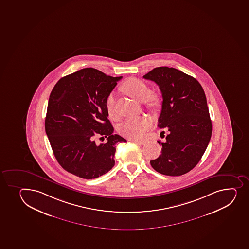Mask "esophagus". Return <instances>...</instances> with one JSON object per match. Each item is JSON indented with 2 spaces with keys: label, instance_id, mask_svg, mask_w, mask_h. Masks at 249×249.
<instances>
[{
  "label": "esophagus",
  "instance_id": "obj_1",
  "mask_svg": "<svg viewBox=\"0 0 249 249\" xmlns=\"http://www.w3.org/2000/svg\"><path fill=\"white\" fill-rule=\"evenodd\" d=\"M133 142L135 143H137V144H141V145H144V144H146V141H144V140H141V141H136V140H133Z\"/></svg>",
  "mask_w": 249,
  "mask_h": 249
}]
</instances>
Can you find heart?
<instances>
[{"mask_svg":"<svg viewBox=\"0 0 249 249\" xmlns=\"http://www.w3.org/2000/svg\"><path fill=\"white\" fill-rule=\"evenodd\" d=\"M124 92L137 101H144L148 108H157L161 105V97L156 93L149 92V88L145 82L131 77L122 86ZM105 108L110 118H116L115 95L111 93L105 101ZM151 126V121L147 118H130L124 121L119 132L127 138L137 140L144 136L145 131Z\"/></svg>","mask_w":249,"mask_h":249,"instance_id":"b5f03b06","label":"heart"}]
</instances>
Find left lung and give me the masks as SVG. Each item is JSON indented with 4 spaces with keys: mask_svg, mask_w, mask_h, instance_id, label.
Segmentation results:
<instances>
[{
    "mask_svg": "<svg viewBox=\"0 0 249 249\" xmlns=\"http://www.w3.org/2000/svg\"><path fill=\"white\" fill-rule=\"evenodd\" d=\"M143 77L155 82L161 90L158 126L169 131L165 143L158 141L161 154L150 164L166 176L185 174L198 163L212 136L204 90L195 77L174 68L158 67Z\"/></svg>",
    "mask_w": 249,
    "mask_h": 249,
    "instance_id": "left-lung-1",
    "label": "left lung"
}]
</instances>
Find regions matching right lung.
<instances>
[{"label": "right lung", "instance_id": "right-lung-1", "mask_svg": "<svg viewBox=\"0 0 249 249\" xmlns=\"http://www.w3.org/2000/svg\"><path fill=\"white\" fill-rule=\"evenodd\" d=\"M122 77L86 68L62 77L53 88L45 129L55 159L67 172L95 179L115 164L116 144L126 141L113 135L105 101ZM100 136L107 138L106 143L95 142Z\"/></svg>", "mask_w": 249, "mask_h": 249}]
</instances>
